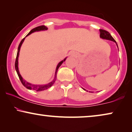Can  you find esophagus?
Returning a JSON list of instances; mask_svg holds the SVG:
<instances>
[{"mask_svg":"<svg viewBox=\"0 0 132 132\" xmlns=\"http://www.w3.org/2000/svg\"><path fill=\"white\" fill-rule=\"evenodd\" d=\"M71 55H73V56H74V54H73V53H71Z\"/></svg>","mask_w":132,"mask_h":132,"instance_id":"esophagus-1","label":"esophagus"}]
</instances>
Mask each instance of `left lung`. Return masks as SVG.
Here are the masks:
<instances>
[{
    "label": "left lung",
    "mask_w": 132,
    "mask_h": 132,
    "mask_svg": "<svg viewBox=\"0 0 132 132\" xmlns=\"http://www.w3.org/2000/svg\"><path fill=\"white\" fill-rule=\"evenodd\" d=\"M100 37L102 39H108V40H110V41H113V42L116 43L117 44V46L118 47V44H117V43L116 41L113 38V37H112L111 34H109V32H108V31H106L105 30H103V29H100ZM82 89L85 90V91H86L85 89H84V88H82ZM90 93H93L92 91H89Z\"/></svg>",
    "instance_id": "8db88e82"
}]
</instances>
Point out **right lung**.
I'll return each mask as SVG.
<instances>
[{"label": "right lung", "mask_w": 132, "mask_h": 132, "mask_svg": "<svg viewBox=\"0 0 132 132\" xmlns=\"http://www.w3.org/2000/svg\"><path fill=\"white\" fill-rule=\"evenodd\" d=\"M48 28H47L46 26H38L37 28L33 29H32L29 32V34L27 35L26 37H25L24 38H23L22 40L21 41L20 43L19 44V47H18V50H17V57H16V59H15V70L16 71H17V73L18 76H19V77L20 79V80L21 84L23 85V86H25L26 88H28L29 89H32V90H34V91H44V90H46L48 88H49L51 87V86L53 85L54 83H55V80H56V74H57V70H58V68H59V67H60L61 65L63 62H64L66 60L67 57L65 58L64 59V60L61 61V62H59L58 63V64L57 65V67L56 68V70H55V77H54V79H53V80L51 81V82L48 83L47 84H45V85H34V84H30V83H29L28 82H26V80H24V79L23 78L22 76H21L20 74V72H19V53H20V48H21V45H22L23 41H24V39L26 37H28L29 35H30L32 33H34V32H38V31H42V30H47Z\"/></svg>", "instance_id": "add662e5"}]
</instances>
